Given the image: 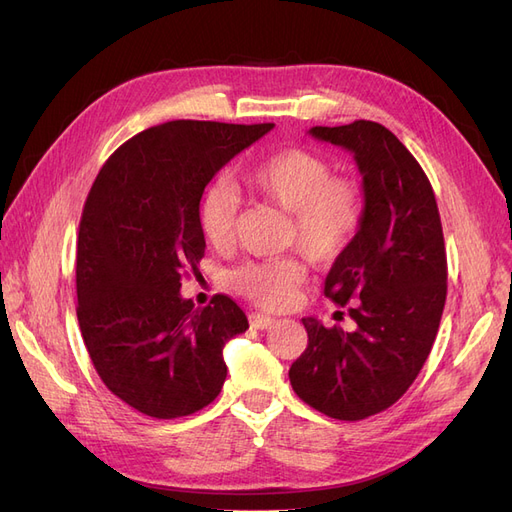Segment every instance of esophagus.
Here are the masks:
<instances>
[{
	"mask_svg": "<svg viewBox=\"0 0 512 512\" xmlns=\"http://www.w3.org/2000/svg\"><path fill=\"white\" fill-rule=\"evenodd\" d=\"M273 322H275V318H271V316H262V314H252L250 316V324H252L254 329H258V331L269 329Z\"/></svg>",
	"mask_w": 512,
	"mask_h": 512,
	"instance_id": "1",
	"label": "esophagus"
}]
</instances>
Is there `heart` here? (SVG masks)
I'll return each instance as SVG.
<instances>
[{"label": "heart", "mask_w": 512, "mask_h": 512, "mask_svg": "<svg viewBox=\"0 0 512 512\" xmlns=\"http://www.w3.org/2000/svg\"><path fill=\"white\" fill-rule=\"evenodd\" d=\"M333 168L322 156L301 147L275 151L245 173L252 194L290 213L288 241L312 262L342 256L359 235L363 194L344 177H331ZM239 200L228 185L213 183L198 205L203 237L222 247L232 239ZM230 288L262 307H282L292 301L303 282V267L294 258L252 260L228 275Z\"/></svg>", "instance_id": "obj_1"}]
</instances>
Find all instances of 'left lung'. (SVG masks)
Here are the masks:
<instances>
[{
	"mask_svg": "<svg viewBox=\"0 0 512 512\" xmlns=\"http://www.w3.org/2000/svg\"><path fill=\"white\" fill-rule=\"evenodd\" d=\"M309 134L350 151L363 177L359 235L324 280L356 327L303 318L307 348L288 376L307 406L361 421L393 406L427 361L446 301L444 235L427 175L391 130L359 119Z\"/></svg>",
	"mask_w": 512,
	"mask_h": 512,
	"instance_id": "8db88e82",
	"label": "left lung"
}]
</instances>
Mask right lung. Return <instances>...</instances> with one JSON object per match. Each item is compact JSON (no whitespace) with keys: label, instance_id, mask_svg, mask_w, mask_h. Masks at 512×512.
Listing matches in <instances>:
<instances>
[{"label":"right lung","instance_id":"1","mask_svg":"<svg viewBox=\"0 0 512 512\" xmlns=\"http://www.w3.org/2000/svg\"><path fill=\"white\" fill-rule=\"evenodd\" d=\"M271 130L168 121L123 143L91 185L76 247V316L106 389L136 412L188 416L222 391L224 346L250 324L226 294L194 307L181 297V275L205 256L198 205L207 183Z\"/></svg>","mask_w":512,"mask_h":512}]
</instances>
